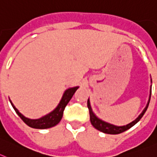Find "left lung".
Masks as SVG:
<instances>
[{
    "label": "left lung",
    "mask_w": 157,
    "mask_h": 157,
    "mask_svg": "<svg viewBox=\"0 0 157 157\" xmlns=\"http://www.w3.org/2000/svg\"><path fill=\"white\" fill-rule=\"evenodd\" d=\"M151 82H152V79H151ZM151 92H152V85H151L150 88V94H149V97H148V103L146 104V107H144V109L142 111V112L139 114V116L136 118L134 121L131 122L130 123L127 124L126 126H115V125H113V124L109 123V122H105L103 120L100 119L99 118H98L96 115L95 114V113L92 111V107H91V103H90L89 99H88V107L89 109V114H90V121H91V123H92V126L95 128L96 129L99 130V131L103 132L104 133H107V134H118V133H121L122 132L126 131L127 129H129V128H131L132 126H133L136 123L140 121L141 118L143 117V115L144 114L145 111H146L147 108L148 107V104H149V102H150V98H151Z\"/></svg>",
    "instance_id": "obj_1"
}]
</instances>
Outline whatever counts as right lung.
Listing matches in <instances>:
<instances>
[{
  "mask_svg": "<svg viewBox=\"0 0 157 157\" xmlns=\"http://www.w3.org/2000/svg\"><path fill=\"white\" fill-rule=\"evenodd\" d=\"M79 88L78 86L73 87V88H69L66 89L64 92L63 95H62V99L60 100L58 105L56 107L54 111L50 112L49 114H46L44 116H43L40 118H37V119H31V118H26L24 114H22L20 111H18V109L16 108L13 103V102L11 101V99H9L11 104L14 108L16 114H18L23 121L25 122L28 126L31 128H35V129H48V128H51L53 126H56L57 124H58L62 119V116H63V111L65 110V107H66V105L69 102L73 95L76 92L77 89Z\"/></svg>",
  "mask_w": 157,
  "mask_h": 157,
  "instance_id": "1",
  "label": "right lung"
}]
</instances>
